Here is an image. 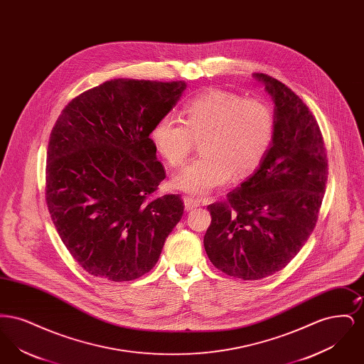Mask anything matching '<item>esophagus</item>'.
Returning <instances> with one entry per match:
<instances>
[{"label": "esophagus", "mask_w": 364, "mask_h": 364, "mask_svg": "<svg viewBox=\"0 0 364 364\" xmlns=\"http://www.w3.org/2000/svg\"><path fill=\"white\" fill-rule=\"evenodd\" d=\"M199 206V202L191 196H186L184 198V208L187 211H190L192 208H198Z\"/></svg>", "instance_id": "34e87169"}]
</instances>
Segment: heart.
Instances as JSON below:
<instances>
[{
	"label": "heart",
	"instance_id": "b5f03b06",
	"mask_svg": "<svg viewBox=\"0 0 364 364\" xmlns=\"http://www.w3.org/2000/svg\"><path fill=\"white\" fill-rule=\"evenodd\" d=\"M181 114L183 120L171 113L158 117L150 136L171 168L183 166L202 140L203 156L172 181L176 190L193 196L225 186L232 176L255 173L274 141V112L258 98L210 90L191 98Z\"/></svg>",
	"mask_w": 364,
	"mask_h": 364
}]
</instances>
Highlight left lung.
<instances>
[{
	"label": "left lung",
	"instance_id": "obj_1",
	"mask_svg": "<svg viewBox=\"0 0 364 364\" xmlns=\"http://www.w3.org/2000/svg\"><path fill=\"white\" fill-rule=\"evenodd\" d=\"M254 76L276 105L274 141L255 173L208 205L203 239L210 262L242 279L272 276L294 259L316 225L328 180L325 141L307 105L277 79Z\"/></svg>",
	"mask_w": 364,
	"mask_h": 364
}]
</instances>
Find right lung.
Wrapping results in <instances>:
<instances>
[{
    "mask_svg": "<svg viewBox=\"0 0 364 364\" xmlns=\"http://www.w3.org/2000/svg\"><path fill=\"white\" fill-rule=\"evenodd\" d=\"M186 87L109 80L73 98L53 127L46 205L73 259L95 277L149 273L183 217L180 195H156L166 174L150 134Z\"/></svg>",
    "mask_w": 364,
    "mask_h": 364,
    "instance_id": "obj_1",
    "label": "right lung"
}]
</instances>
